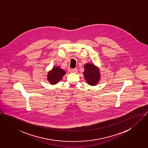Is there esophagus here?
<instances>
[{"label":"esophagus","mask_w":148,"mask_h":148,"mask_svg":"<svg viewBox=\"0 0 148 148\" xmlns=\"http://www.w3.org/2000/svg\"><path fill=\"white\" fill-rule=\"evenodd\" d=\"M70 71H71V72H72V73H77V71H78V70H77V68H75V69H71V70H70Z\"/></svg>","instance_id":"34e87169"}]
</instances>
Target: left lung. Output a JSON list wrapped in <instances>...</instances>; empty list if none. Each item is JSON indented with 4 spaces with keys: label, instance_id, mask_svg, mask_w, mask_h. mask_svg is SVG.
<instances>
[{
    "label": "left lung",
    "instance_id": "1",
    "mask_svg": "<svg viewBox=\"0 0 148 148\" xmlns=\"http://www.w3.org/2000/svg\"><path fill=\"white\" fill-rule=\"evenodd\" d=\"M83 75L86 82L91 86L97 85L99 82L100 77V72L98 68L94 64H85Z\"/></svg>",
    "mask_w": 148,
    "mask_h": 148
}]
</instances>
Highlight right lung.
I'll return each instance as SVG.
<instances>
[{"label":"right lung","instance_id":"1","mask_svg":"<svg viewBox=\"0 0 148 148\" xmlns=\"http://www.w3.org/2000/svg\"><path fill=\"white\" fill-rule=\"evenodd\" d=\"M65 74L66 71L59 66L54 67L51 70L48 72L47 79L50 84H56L62 79Z\"/></svg>","mask_w":148,"mask_h":148}]
</instances>
